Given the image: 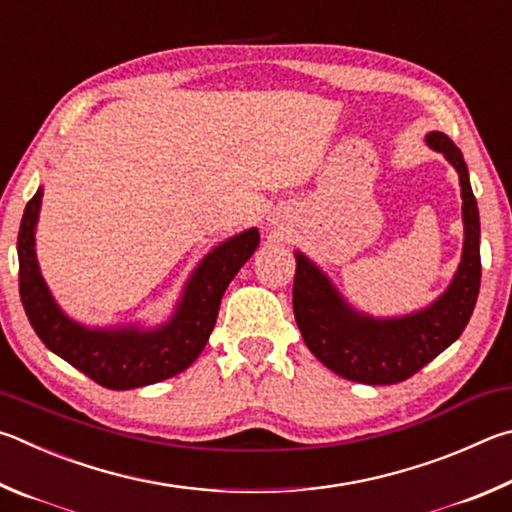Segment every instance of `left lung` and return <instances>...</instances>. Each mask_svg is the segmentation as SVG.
I'll return each instance as SVG.
<instances>
[{"instance_id":"1","label":"left lung","mask_w":512,"mask_h":512,"mask_svg":"<svg viewBox=\"0 0 512 512\" xmlns=\"http://www.w3.org/2000/svg\"><path fill=\"white\" fill-rule=\"evenodd\" d=\"M456 168L463 197V256L454 279L432 306L407 317L373 319L355 312L319 267L297 251L292 306L303 342L317 360L346 380L396 384L441 355L468 326L481 285L479 209L461 150L443 132L425 139Z\"/></svg>"}]
</instances>
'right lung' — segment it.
<instances>
[{"instance_id": "right-lung-1", "label": "right lung", "mask_w": 512, "mask_h": 512, "mask_svg": "<svg viewBox=\"0 0 512 512\" xmlns=\"http://www.w3.org/2000/svg\"><path fill=\"white\" fill-rule=\"evenodd\" d=\"M40 204L42 188L26 204L17 233L24 312L49 351L76 366L101 387L114 391L168 380L197 360L218 319L224 290L261 240L258 229H247L209 251L188 279L182 301L177 303L168 324L152 330L134 326L87 328L71 321L58 308L40 274L35 258V224Z\"/></svg>"}]
</instances>
